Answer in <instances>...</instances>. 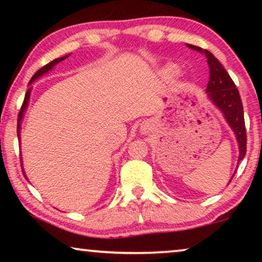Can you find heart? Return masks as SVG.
I'll list each match as a JSON object with an SVG mask.
<instances>
[{
	"mask_svg": "<svg viewBox=\"0 0 262 262\" xmlns=\"http://www.w3.org/2000/svg\"><path fill=\"white\" fill-rule=\"evenodd\" d=\"M179 74V67L174 63H167L159 70V75L163 80H171Z\"/></svg>",
	"mask_w": 262,
	"mask_h": 262,
	"instance_id": "1",
	"label": "heart"
}]
</instances>
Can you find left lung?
I'll use <instances>...</instances> for the list:
<instances>
[{"instance_id":"left-lung-1","label":"left lung","mask_w":262,"mask_h":262,"mask_svg":"<svg viewBox=\"0 0 262 262\" xmlns=\"http://www.w3.org/2000/svg\"><path fill=\"white\" fill-rule=\"evenodd\" d=\"M186 46L200 52L202 55H205L206 57L210 69V77L206 85V96L212 102V105L223 114L229 127L234 132L236 142L238 144V164L239 161L243 160L247 151V135L243 106L237 88H236L231 77L229 76L227 70L224 69L220 60L212 53L191 44H186ZM231 179L229 182L231 181Z\"/></svg>"}]
</instances>
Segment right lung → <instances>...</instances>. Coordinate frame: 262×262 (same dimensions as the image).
<instances>
[{
  "instance_id": "right-lung-1",
  "label": "right lung",
  "mask_w": 262,
  "mask_h": 262,
  "mask_svg": "<svg viewBox=\"0 0 262 262\" xmlns=\"http://www.w3.org/2000/svg\"><path fill=\"white\" fill-rule=\"evenodd\" d=\"M71 55V53H68V55H66V56H63V57H59V58H56V59H53L52 62H50L49 64H46V66H44L41 68V69H39L37 73H35L33 76H32V78H31V81H30V83H28V91L26 92V95H25V100H24V103H23V107H21V111H20V113H19V117H17V139H19V142H20V139H21V135H20V132H21V123H23V120H24V116H25V112H26L27 111V107H28V103H30V98H31V93H32V83H33V82H35L38 80V78H40L41 76H44V75H46L49 73V71H51L53 68H55L57 64L58 63H60L62 62V60H64V59H67L68 57H69ZM21 156V155H20ZM21 168H23V174H24V177L26 178V179H28L27 178V175H26V173H25V169H24V163H23V157H21Z\"/></svg>"
}]
</instances>
